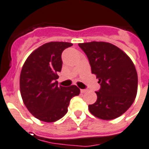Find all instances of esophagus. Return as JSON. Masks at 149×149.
Listing matches in <instances>:
<instances>
[{
    "label": "esophagus",
    "mask_w": 149,
    "mask_h": 149,
    "mask_svg": "<svg viewBox=\"0 0 149 149\" xmlns=\"http://www.w3.org/2000/svg\"><path fill=\"white\" fill-rule=\"evenodd\" d=\"M88 91L87 89H80V92H81V93H86V92Z\"/></svg>",
    "instance_id": "1"
}]
</instances>
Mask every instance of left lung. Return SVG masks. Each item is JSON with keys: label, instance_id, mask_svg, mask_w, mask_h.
<instances>
[{"label": "left lung", "instance_id": "left-lung-1", "mask_svg": "<svg viewBox=\"0 0 149 149\" xmlns=\"http://www.w3.org/2000/svg\"><path fill=\"white\" fill-rule=\"evenodd\" d=\"M86 55L92 73L99 79L97 100L89 105L94 116L104 120L118 118L133 103L138 89V75L131 59L116 46L93 41L79 43Z\"/></svg>", "mask_w": 149, "mask_h": 149}]
</instances>
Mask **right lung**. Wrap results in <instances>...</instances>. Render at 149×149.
I'll return each mask as SVG.
<instances>
[{"mask_svg": "<svg viewBox=\"0 0 149 149\" xmlns=\"http://www.w3.org/2000/svg\"><path fill=\"white\" fill-rule=\"evenodd\" d=\"M72 44L49 42L35 49L26 59L21 70L20 89L24 105L39 120L54 123L68 111L70 101L78 95L77 86H58V72L63 65L61 55Z\"/></svg>", "mask_w": 149, "mask_h": 149, "instance_id": "1", "label": "right lung"}]
</instances>
